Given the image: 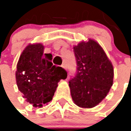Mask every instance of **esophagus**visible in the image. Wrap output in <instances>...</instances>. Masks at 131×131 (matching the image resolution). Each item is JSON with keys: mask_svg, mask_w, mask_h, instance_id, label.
<instances>
[{"mask_svg": "<svg viewBox=\"0 0 131 131\" xmlns=\"http://www.w3.org/2000/svg\"><path fill=\"white\" fill-rule=\"evenodd\" d=\"M61 67L62 68H64V69H67V65H66V64L64 63L62 64V65H61Z\"/></svg>", "mask_w": 131, "mask_h": 131, "instance_id": "obj_1", "label": "esophagus"}]
</instances>
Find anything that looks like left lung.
Masks as SVG:
<instances>
[{
	"mask_svg": "<svg viewBox=\"0 0 131 131\" xmlns=\"http://www.w3.org/2000/svg\"><path fill=\"white\" fill-rule=\"evenodd\" d=\"M77 71L69 80L74 103L91 108L105 97L113 85L114 69L101 45L93 40L73 47Z\"/></svg>",
	"mask_w": 131,
	"mask_h": 131,
	"instance_id": "obj_1",
	"label": "left lung"
}]
</instances>
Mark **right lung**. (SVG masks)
Masks as SVG:
<instances>
[{"label":"right lung","instance_id":"add662e5","mask_svg":"<svg viewBox=\"0 0 131 131\" xmlns=\"http://www.w3.org/2000/svg\"><path fill=\"white\" fill-rule=\"evenodd\" d=\"M41 43L28 45L17 64L16 82L26 101L35 107H42L52 99L60 80L67 77L61 67L53 65L51 53H43Z\"/></svg>","mask_w":131,"mask_h":131}]
</instances>
